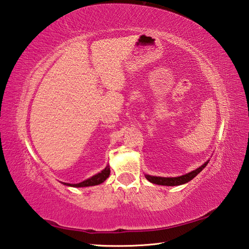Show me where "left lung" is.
Listing matches in <instances>:
<instances>
[{
	"label": "left lung",
	"mask_w": 249,
	"mask_h": 249,
	"mask_svg": "<svg viewBox=\"0 0 249 249\" xmlns=\"http://www.w3.org/2000/svg\"><path fill=\"white\" fill-rule=\"evenodd\" d=\"M210 160H208L207 162H204L201 166L196 168L195 170L191 171V173H187L185 175H182L179 177H157V176H150V175H145L146 179L151 182V183L154 184H159V185H166V186H176V185H181V184H185L187 182L191 181L192 179H194L195 177L200 173V171L207 166Z\"/></svg>",
	"instance_id": "left-lung-1"
}]
</instances>
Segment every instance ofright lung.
<instances>
[{
  "label": "right lung",
  "instance_id": "obj_1",
  "mask_svg": "<svg viewBox=\"0 0 249 249\" xmlns=\"http://www.w3.org/2000/svg\"><path fill=\"white\" fill-rule=\"evenodd\" d=\"M109 174H110V168H109V166L107 165V166L106 168H104L103 170H101L100 173H98V174H96L95 176L90 177V178H88V179H86V180H84V181L80 182V183L73 184V183H66V182H62V183H63L64 185H66V186H72V187L93 186V185L100 184V183H102V182L106 181V180L108 178Z\"/></svg>",
  "mask_w": 249,
  "mask_h": 249
}]
</instances>
